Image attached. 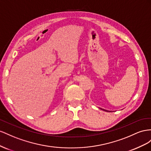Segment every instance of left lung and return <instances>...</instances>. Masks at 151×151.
<instances>
[{"instance_id": "left-lung-1", "label": "left lung", "mask_w": 151, "mask_h": 151, "mask_svg": "<svg viewBox=\"0 0 151 151\" xmlns=\"http://www.w3.org/2000/svg\"><path fill=\"white\" fill-rule=\"evenodd\" d=\"M100 109H101L102 110H103V111H106V112H108L109 111H107V110H106V109H102V108H100Z\"/></svg>"}]
</instances>
